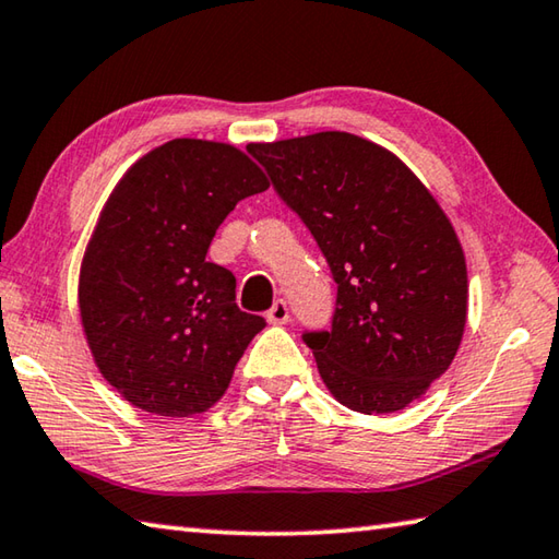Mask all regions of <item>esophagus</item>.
I'll return each mask as SVG.
<instances>
[{
  "label": "esophagus",
  "instance_id": "obj_1",
  "mask_svg": "<svg viewBox=\"0 0 559 559\" xmlns=\"http://www.w3.org/2000/svg\"><path fill=\"white\" fill-rule=\"evenodd\" d=\"M264 317H267V321H270V324H274V326L287 324V321H289L287 301H285V299H277V301H274V305H272V309H270Z\"/></svg>",
  "mask_w": 559,
  "mask_h": 559
}]
</instances>
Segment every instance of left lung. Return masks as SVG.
<instances>
[{"label": "left lung", "mask_w": 559, "mask_h": 559, "mask_svg": "<svg viewBox=\"0 0 559 559\" xmlns=\"http://www.w3.org/2000/svg\"><path fill=\"white\" fill-rule=\"evenodd\" d=\"M248 150L307 223L338 285L331 331L305 336L329 393L364 415L425 397L452 366L468 309L466 258L442 205L366 136L334 130Z\"/></svg>", "instance_id": "obj_1"}]
</instances>
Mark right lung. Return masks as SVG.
<instances>
[{"label": "right lung", "instance_id": "right-lung-1", "mask_svg": "<svg viewBox=\"0 0 559 559\" xmlns=\"http://www.w3.org/2000/svg\"><path fill=\"white\" fill-rule=\"evenodd\" d=\"M270 189L228 142H164L107 195L85 245L78 309L103 378L162 417L209 413L264 319L235 305V274L205 260L235 203Z\"/></svg>", "mask_w": 559, "mask_h": 559}]
</instances>
